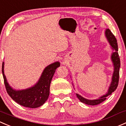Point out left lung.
I'll use <instances>...</instances> for the list:
<instances>
[{
    "label": "left lung",
    "mask_w": 126,
    "mask_h": 126,
    "mask_svg": "<svg viewBox=\"0 0 126 126\" xmlns=\"http://www.w3.org/2000/svg\"><path fill=\"white\" fill-rule=\"evenodd\" d=\"M105 34L109 42L110 43V45L112 46V49L115 50V51L112 53V56H111V59H112L113 66H114V72H113V77H112V81L109 87V89L108 90V93L106 95L101 96L100 98H99L98 99H96V100H87V99L84 98H83V96L79 95L78 94H76L77 96L81 102L84 103V104H88V105L95 106L101 103L102 102L106 100V97L108 95H111L112 92L115 91L116 88H117L118 85L119 77H120V71L119 70H120V59L118 55V49L117 40H116L115 35L112 34V32L109 29H107L106 30Z\"/></svg>",
    "instance_id": "obj_1"
}]
</instances>
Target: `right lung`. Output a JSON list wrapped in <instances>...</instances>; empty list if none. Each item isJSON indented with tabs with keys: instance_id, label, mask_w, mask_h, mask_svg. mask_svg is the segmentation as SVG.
I'll return each instance as SVG.
<instances>
[{
	"instance_id": "right-lung-1",
	"label": "right lung",
	"mask_w": 126,
	"mask_h": 126,
	"mask_svg": "<svg viewBox=\"0 0 126 126\" xmlns=\"http://www.w3.org/2000/svg\"><path fill=\"white\" fill-rule=\"evenodd\" d=\"M60 65V64L59 62H57L47 66L44 69L40 79L35 85L27 89L16 91L12 89L8 83L6 77L4 74V62H3L2 71L8 94L14 101L24 107L37 108L41 106L48 98L51 80L55 69Z\"/></svg>"
}]
</instances>
